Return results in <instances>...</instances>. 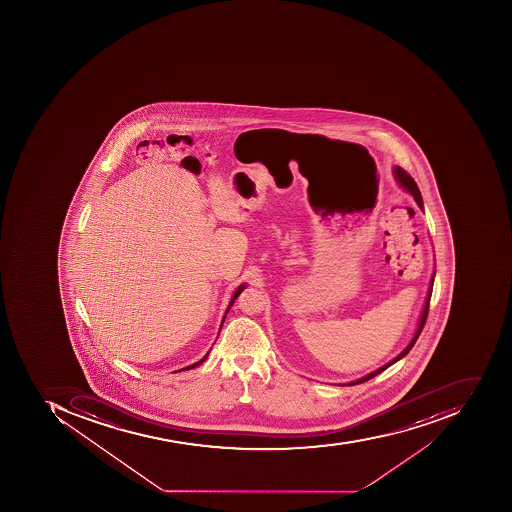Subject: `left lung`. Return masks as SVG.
<instances>
[{
    "label": "left lung",
    "instance_id": "1",
    "mask_svg": "<svg viewBox=\"0 0 512 512\" xmlns=\"http://www.w3.org/2000/svg\"><path fill=\"white\" fill-rule=\"evenodd\" d=\"M393 177H395L396 183H398L401 188L404 189V191H407V193L412 194V197H414L415 202H417L418 207L421 208V210H425L423 208V199H421L420 189H418L417 183H415L414 178L410 177L407 172H404L403 169L399 166L393 167ZM434 277H435V271L432 272L431 282H429V290L428 294H426V301H425V307H423V310H421L420 319H418V326L417 330H415L414 338L410 340L409 345L406 346V348L403 349V352H399L398 356L395 357V359L390 360V362L385 363V365H382L381 368H377L376 371H373V373L367 374V376L360 377V379H357V381L354 382H348V384H340V385H357L362 384V382H367L368 379H371V377L377 376V374L382 373V371L387 370L388 367H392L393 363L398 362V360L403 359L404 356H406L407 352L410 351V349L414 348L415 341H417L418 335L421 334V330H423V327H425L426 318H428V312H429V301H431V294H432V287H434Z\"/></svg>",
    "mask_w": 512,
    "mask_h": 512
}]
</instances>
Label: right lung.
I'll return each instance as SVG.
<instances>
[{
    "instance_id": "right-lung-1",
    "label": "right lung",
    "mask_w": 512,
    "mask_h": 512,
    "mask_svg": "<svg viewBox=\"0 0 512 512\" xmlns=\"http://www.w3.org/2000/svg\"><path fill=\"white\" fill-rule=\"evenodd\" d=\"M246 287H247L246 283H243V285H240V287L236 288L235 293H233L232 299H230L229 307H227V310H225L224 318H222L221 327H222V324H224L225 316H227V313H229V310L232 309L233 302H235V299L238 298V296H240L241 291H243L244 288H246ZM219 332H221V330H219ZM208 354H210V351H208L207 354H205V356H203V359L199 360V362L193 363V365H189V367L182 368V370H178V371L193 370V368L199 367L200 363H203V362H205V360H207Z\"/></svg>"
}]
</instances>
